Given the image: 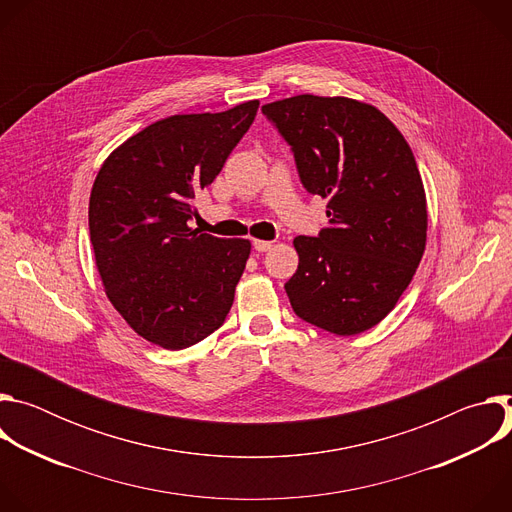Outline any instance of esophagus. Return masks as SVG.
Segmentation results:
<instances>
[{
  "mask_svg": "<svg viewBox=\"0 0 512 512\" xmlns=\"http://www.w3.org/2000/svg\"><path fill=\"white\" fill-rule=\"evenodd\" d=\"M253 247H255V251H261V253H265V251H269V249L273 247V243H271V241H261V239H255V241H253Z\"/></svg>",
  "mask_w": 512,
  "mask_h": 512,
  "instance_id": "1",
  "label": "esophagus"
}]
</instances>
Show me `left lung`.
<instances>
[{
    "label": "left lung",
    "mask_w": 512,
    "mask_h": 512,
    "mask_svg": "<svg viewBox=\"0 0 512 512\" xmlns=\"http://www.w3.org/2000/svg\"><path fill=\"white\" fill-rule=\"evenodd\" d=\"M261 111L294 150L306 190L328 200L330 229L294 239L291 308L336 336L377 326L427 243L425 188L409 143L385 113L348 97L298 95Z\"/></svg>",
    "instance_id": "left-lung-1"
}]
</instances>
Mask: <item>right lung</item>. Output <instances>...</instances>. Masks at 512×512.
I'll use <instances>...</instances> for the list:
<instances>
[{"label": "right lung", "instance_id": "1", "mask_svg": "<svg viewBox=\"0 0 512 512\" xmlns=\"http://www.w3.org/2000/svg\"><path fill=\"white\" fill-rule=\"evenodd\" d=\"M259 101L221 113L170 115L107 156L89 200V231L105 294L129 328L168 350L221 328L251 255L188 221L200 194L251 127Z\"/></svg>", "mask_w": 512, "mask_h": 512}]
</instances>
